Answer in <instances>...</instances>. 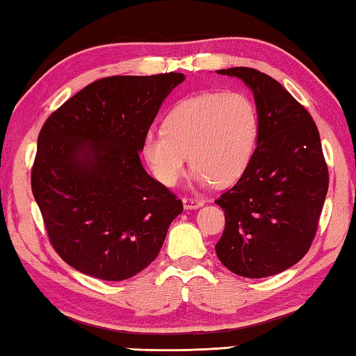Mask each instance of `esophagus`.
<instances>
[{"label": "esophagus", "instance_id": "1", "mask_svg": "<svg viewBox=\"0 0 356 356\" xmlns=\"http://www.w3.org/2000/svg\"><path fill=\"white\" fill-rule=\"evenodd\" d=\"M182 202H184V207L186 210H195V209H200L204 206V201L196 200V197H184Z\"/></svg>", "mask_w": 356, "mask_h": 356}]
</instances>
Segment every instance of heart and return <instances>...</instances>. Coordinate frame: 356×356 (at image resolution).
I'll use <instances>...</instances> for the list:
<instances>
[{
  "instance_id": "obj_1",
  "label": "heart",
  "mask_w": 356,
  "mask_h": 356,
  "mask_svg": "<svg viewBox=\"0 0 356 356\" xmlns=\"http://www.w3.org/2000/svg\"><path fill=\"white\" fill-rule=\"evenodd\" d=\"M261 119L243 92H202L172 108L165 129H149L143 154L150 171L166 186L179 182L186 163L193 182L231 185L243 176L256 152Z\"/></svg>"
}]
</instances>
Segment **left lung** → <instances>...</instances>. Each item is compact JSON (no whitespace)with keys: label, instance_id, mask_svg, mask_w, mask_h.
<instances>
[{"label":"left lung","instance_id":"obj_1","mask_svg":"<svg viewBox=\"0 0 356 356\" xmlns=\"http://www.w3.org/2000/svg\"><path fill=\"white\" fill-rule=\"evenodd\" d=\"M250 88L261 119L251 165L215 204L226 226L215 246L232 273L278 275L308 252L328 191V170L311 114L272 76L250 67L216 70Z\"/></svg>","mask_w":356,"mask_h":356}]
</instances>
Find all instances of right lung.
I'll use <instances>...</instances> for the list:
<instances>
[{
  "label": "right lung",
  "mask_w": 356,
  "mask_h": 356,
  "mask_svg": "<svg viewBox=\"0 0 356 356\" xmlns=\"http://www.w3.org/2000/svg\"><path fill=\"white\" fill-rule=\"evenodd\" d=\"M184 74L108 76L47 119L31 186L53 248L104 281L140 273L159 256L182 201L143 168V140Z\"/></svg>",
  "instance_id": "1"
}]
</instances>
